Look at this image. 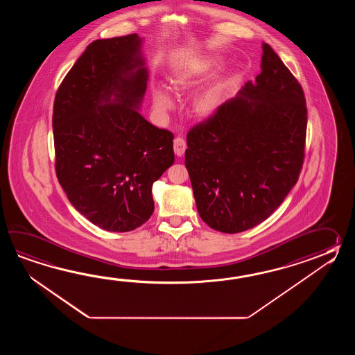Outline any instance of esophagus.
<instances>
[{
  "label": "esophagus",
  "instance_id": "obj_1",
  "mask_svg": "<svg viewBox=\"0 0 355 355\" xmlns=\"http://www.w3.org/2000/svg\"><path fill=\"white\" fill-rule=\"evenodd\" d=\"M187 150V142L184 138L176 137L174 139V152L178 157H181L184 155V152Z\"/></svg>",
  "mask_w": 355,
  "mask_h": 355
}]
</instances>
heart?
I'll return each instance as SVG.
<instances>
[{"mask_svg":"<svg viewBox=\"0 0 355 355\" xmlns=\"http://www.w3.org/2000/svg\"><path fill=\"white\" fill-rule=\"evenodd\" d=\"M220 67V60L216 57H207L202 60H193L187 66L175 71L171 76V89L176 95L182 96L189 94L209 78ZM234 77L232 73L218 76L213 81L204 86L191 98L190 109L196 118L209 119L218 113L225 104L228 92L232 89ZM152 103L159 113H168L175 107L174 98L165 86L156 85L152 89Z\"/></svg>","mask_w":355,"mask_h":355,"instance_id":"heart-1","label":"heart"}]
</instances>
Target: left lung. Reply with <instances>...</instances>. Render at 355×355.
<instances>
[{
  "label": "left lung",
  "instance_id": "left-lung-1",
  "mask_svg": "<svg viewBox=\"0 0 355 355\" xmlns=\"http://www.w3.org/2000/svg\"><path fill=\"white\" fill-rule=\"evenodd\" d=\"M261 73L191 129L185 165L196 209L213 230L237 234L268 218L298 180L307 129L301 85L263 43Z\"/></svg>",
  "mask_w": 355,
  "mask_h": 355
}]
</instances>
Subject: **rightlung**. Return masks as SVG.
<instances>
[{
  "label": "right lung",
  "instance_id": "obj_1",
  "mask_svg": "<svg viewBox=\"0 0 355 355\" xmlns=\"http://www.w3.org/2000/svg\"><path fill=\"white\" fill-rule=\"evenodd\" d=\"M142 46L137 34L92 42L54 98L60 187L83 217L110 232L148 220L152 185L174 164L173 133L139 113L148 81Z\"/></svg>",
  "mask_w": 355,
  "mask_h": 355
}]
</instances>
